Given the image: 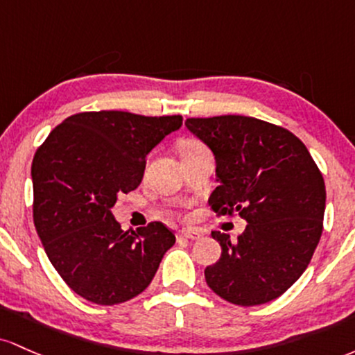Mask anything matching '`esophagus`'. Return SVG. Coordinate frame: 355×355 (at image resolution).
I'll list each match as a JSON object with an SVG mask.
<instances>
[{
    "instance_id": "34e87169",
    "label": "esophagus",
    "mask_w": 355,
    "mask_h": 355,
    "mask_svg": "<svg viewBox=\"0 0 355 355\" xmlns=\"http://www.w3.org/2000/svg\"><path fill=\"white\" fill-rule=\"evenodd\" d=\"M179 238H182V240H189V241H196L201 238V233L196 230H181L178 233Z\"/></svg>"
}]
</instances>
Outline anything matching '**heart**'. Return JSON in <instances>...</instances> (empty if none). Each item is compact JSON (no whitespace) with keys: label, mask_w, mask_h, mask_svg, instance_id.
I'll use <instances>...</instances> for the list:
<instances>
[{"label":"heart","mask_w":355,"mask_h":355,"mask_svg":"<svg viewBox=\"0 0 355 355\" xmlns=\"http://www.w3.org/2000/svg\"><path fill=\"white\" fill-rule=\"evenodd\" d=\"M202 144H199L198 141H184L181 144V153H188V150H194L198 147H201Z\"/></svg>","instance_id":"1"}]
</instances>
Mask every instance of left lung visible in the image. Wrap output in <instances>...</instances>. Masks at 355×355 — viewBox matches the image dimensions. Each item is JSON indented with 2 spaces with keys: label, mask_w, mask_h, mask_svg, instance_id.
I'll use <instances>...</instances> for the list:
<instances>
[{
  "label": "left lung",
  "mask_w": 355,
  "mask_h": 355,
  "mask_svg": "<svg viewBox=\"0 0 355 355\" xmlns=\"http://www.w3.org/2000/svg\"><path fill=\"white\" fill-rule=\"evenodd\" d=\"M186 127L216 161L220 182L208 199L216 214L248 225L238 240L213 231L221 257L206 284L234 305L253 306L285 293L312 260L322 234L325 184L304 142L290 130L245 115L188 119Z\"/></svg>",
  "instance_id": "obj_1"
}]
</instances>
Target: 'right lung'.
I'll return each instance as SVG.
<instances>
[{"instance_id":"obj_1","label":"right lung","mask_w":355,"mask_h":355,"mask_svg":"<svg viewBox=\"0 0 355 355\" xmlns=\"http://www.w3.org/2000/svg\"><path fill=\"white\" fill-rule=\"evenodd\" d=\"M181 125V115L82 112L38 147L35 228L63 282L92 304H122L144 292L176 243L162 223L124 231L112 208L119 193L141 184L147 154Z\"/></svg>"}]
</instances>
